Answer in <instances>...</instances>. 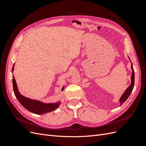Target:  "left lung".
<instances>
[{
    "label": "left lung",
    "mask_w": 146,
    "mask_h": 146,
    "mask_svg": "<svg viewBox=\"0 0 146 146\" xmlns=\"http://www.w3.org/2000/svg\"><path fill=\"white\" fill-rule=\"evenodd\" d=\"M129 60H130V58H129ZM131 70H132V74H131V82L130 85L127 88V89L125 90V91L124 92V93H123L122 95L121 98H120V100H119V102H120V103H121V105H122L123 102H125V101L130 96L131 92L132 90H133V87H134V84H135V72H134V70H133V65H132V64H131Z\"/></svg>",
    "instance_id": "1"
}]
</instances>
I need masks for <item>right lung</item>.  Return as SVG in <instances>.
<instances>
[{"mask_svg":"<svg viewBox=\"0 0 146 146\" xmlns=\"http://www.w3.org/2000/svg\"><path fill=\"white\" fill-rule=\"evenodd\" d=\"M14 66L13 65L12 68V72L14 70ZM13 90L16 98L18 101L21 103V104L23 107L27 109L28 111L31 113L36 114H43L47 113H49L52 111H54L59 107L60 105V102H57L55 103H50V104H44L41 102L40 101L32 100L25 98L24 96L21 95L18 91V88L17 86V84L15 79V77L13 76ZM64 90L63 87L62 88V90Z\"/></svg>","mask_w":146,"mask_h":146,"instance_id":"right-lung-1","label":"right lung"}]
</instances>
